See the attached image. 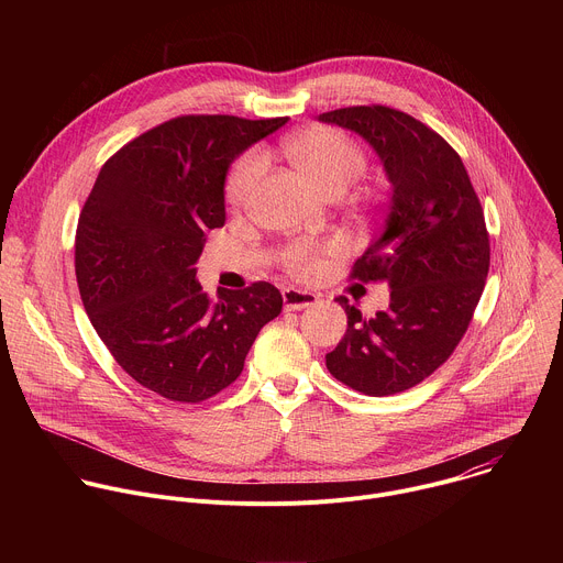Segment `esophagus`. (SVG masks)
I'll return each instance as SVG.
<instances>
[{
  "label": "esophagus",
  "mask_w": 563,
  "mask_h": 563,
  "mask_svg": "<svg viewBox=\"0 0 563 563\" xmlns=\"http://www.w3.org/2000/svg\"><path fill=\"white\" fill-rule=\"evenodd\" d=\"M283 302H285V309H287V311H300V309L313 307V305L318 302V298H316V294H311V291H302V289L287 287V289H283Z\"/></svg>",
  "instance_id": "34e87169"
}]
</instances>
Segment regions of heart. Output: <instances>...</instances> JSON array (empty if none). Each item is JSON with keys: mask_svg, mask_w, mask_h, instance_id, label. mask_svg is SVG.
Listing matches in <instances>:
<instances>
[{"mask_svg": "<svg viewBox=\"0 0 563 563\" xmlns=\"http://www.w3.org/2000/svg\"><path fill=\"white\" fill-rule=\"evenodd\" d=\"M283 151L291 167L323 196L339 198L358 180L367 167L363 146L345 131L334 126H311L283 142ZM263 169V157L252 151L233 165L227 178V200L231 205H245ZM341 250L328 245L316 250L309 245H291L285 250V267L300 278H311L323 269L325 256H336Z\"/></svg>", "mask_w": 563, "mask_h": 563, "instance_id": "1", "label": "heart"}]
</instances>
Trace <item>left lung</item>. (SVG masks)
Returning a JSON list of instances; mask_svg holds the SVG:
<instances>
[{
  "label": "left lung",
  "instance_id": "1",
  "mask_svg": "<svg viewBox=\"0 0 563 563\" xmlns=\"http://www.w3.org/2000/svg\"><path fill=\"white\" fill-rule=\"evenodd\" d=\"M318 120L363 135L391 183L385 222L350 280L389 283V307L363 318L325 356L330 374L367 396L406 391L439 369L463 339L486 287L490 235L459 153L428 124L383 104L345 107Z\"/></svg>",
  "mask_w": 563,
  "mask_h": 563
}]
</instances>
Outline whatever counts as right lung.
<instances>
[{
	"mask_svg": "<svg viewBox=\"0 0 563 563\" xmlns=\"http://www.w3.org/2000/svg\"><path fill=\"white\" fill-rule=\"evenodd\" d=\"M287 118L178 115L115 151L82 207L75 276L115 363L174 404H202L245 367L283 309L265 280L213 300L196 280L209 229L224 224L231 159Z\"/></svg>",
	"mask_w": 563,
	"mask_h": 563,
	"instance_id": "right-lung-1",
	"label": "right lung"
}]
</instances>
